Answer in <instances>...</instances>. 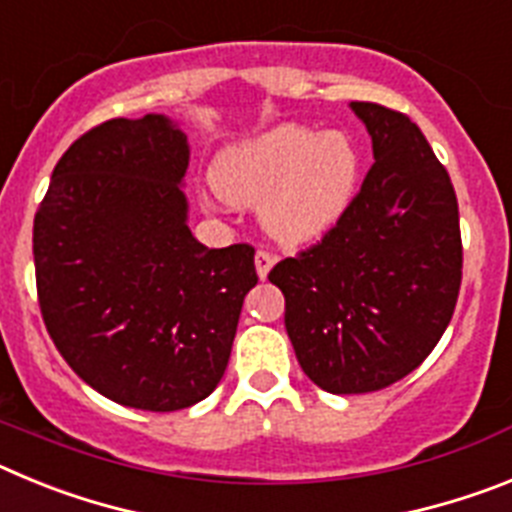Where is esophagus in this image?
Segmentation results:
<instances>
[{
    "label": "esophagus",
    "instance_id": "34e87169",
    "mask_svg": "<svg viewBox=\"0 0 512 512\" xmlns=\"http://www.w3.org/2000/svg\"><path fill=\"white\" fill-rule=\"evenodd\" d=\"M253 261H256V274H259V279H266V274H269L271 266H274V256H271L269 251H264V248H259Z\"/></svg>",
    "mask_w": 512,
    "mask_h": 512
}]
</instances>
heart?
I'll use <instances>...</instances> for the list:
<instances>
[{"instance_id": "1", "label": "heart", "mask_w": 512, "mask_h": 512, "mask_svg": "<svg viewBox=\"0 0 512 512\" xmlns=\"http://www.w3.org/2000/svg\"><path fill=\"white\" fill-rule=\"evenodd\" d=\"M361 158L341 130L315 133L282 122L235 140L212 158L217 200L259 205L266 235L284 246H305L336 228L356 197Z\"/></svg>"}]
</instances>
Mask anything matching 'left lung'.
I'll return each mask as SVG.
<instances>
[{"instance_id":"obj_1","label":"left lung","mask_w":512,"mask_h":512,"mask_svg":"<svg viewBox=\"0 0 512 512\" xmlns=\"http://www.w3.org/2000/svg\"><path fill=\"white\" fill-rule=\"evenodd\" d=\"M351 110L374 153L361 192L318 246L269 271L302 372L333 395L377 392L418 369L461 284L459 205L425 135L382 104Z\"/></svg>"}]
</instances>
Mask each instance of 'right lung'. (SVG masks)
I'll return each instance as SVG.
<instances>
[{
    "label": "right lung",
    "mask_w": 512,
    "mask_h": 512,
    "mask_svg": "<svg viewBox=\"0 0 512 512\" xmlns=\"http://www.w3.org/2000/svg\"><path fill=\"white\" fill-rule=\"evenodd\" d=\"M189 143L166 115L115 117L61 156L33 225L45 328L69 366L125 408L171 413L223 379L253 248L189 230Z\"/></svg>",
    "instance_id": "1"
}]
</instances>
